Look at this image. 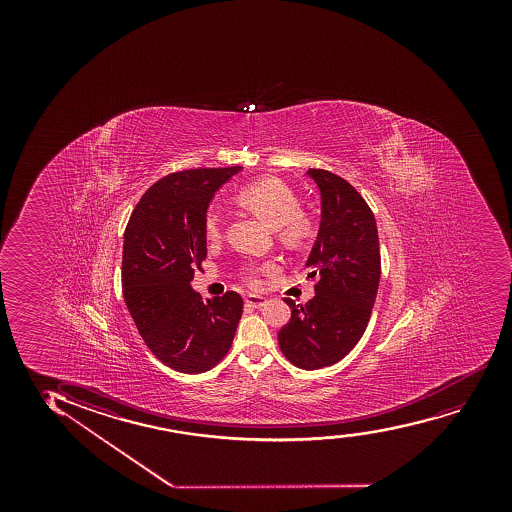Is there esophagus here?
<instances>
[{"instance_id": "esophagus-1", "label": "esophagus", "mask_w": 512, "mask_h": 512, "mask_svg": "<svg viewBox=\"0 0 512 512\" xmlns=\"http://www.w3.org/2000/svg\"><path fill=\"white\" fill-rule=\"evenodd\" d=\"M265 304V297H259V295H247L246 297V306L254 307V309H261Z\"/></svg>"}]
</instances>
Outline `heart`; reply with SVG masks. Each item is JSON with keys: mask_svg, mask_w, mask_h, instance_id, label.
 <instances>
[{"mask_svg": "<svg viewBox=\"0 0 512 512\" xmlns=\"http://www.w3.org/2000/svg\"><path fill=\"white\" fill-rule=\"evenodd\" d=\"M237 198L242 205L251 208L256 215L266 220L271 227H277L278 239L287 246L299 247L312 235L311 218L300 212V201L294 189L275 179L265 177L247 184L239 191ZM224 217L217 212H210L205 217V237L208 242H218L224 237ZM273 270L271 263L247 266L244 280L251 287L261 285L263 273Z\"/></svg>", "mask_w": 512, "mask_h": 512, "instance_id": "obj_1", "label": "heart"}]
</instances>
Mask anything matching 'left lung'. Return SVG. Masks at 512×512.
<instances>
[{"label": "left lung", "instance_id": "left-lung-1", "mask_svg": "<svg viewBox=\"0 0 512 512\" xmlns=\"http://www.w3.org/2000/svg\"><path fill=\"white\" fill-rule=\"evenodd\" d=\"M307 174L321 191V225L306 266L314 292L306 306L287 299L292 318L278 331L288 362L314 371L350 353L371 319L381 278L376 218L359 191L324 169Z\"/></svg>", "mask_w": 512, "mask_h": 512}]
</instances>
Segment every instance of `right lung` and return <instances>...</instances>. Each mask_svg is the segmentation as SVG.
<instances>
[{"label":"right lung","instance_id":"1","mask_svg":"<svg viewBox=\"0 0 512 512\" xmlns=\"http://www.w3.org/2000/svg\"><path fill=\"white\" fill-rule=\"evenodd\" d=\"M242 167L189 169L141 196L124 230L123 295L150 352L174 371H210L232 347L241 295L203 302L191 288L206 258L205 217L213 194Z\"/></svg>","mask_w":512,"mask_h":512}]
</instances>
